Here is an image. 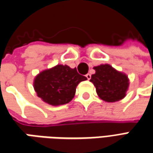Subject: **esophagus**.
Returning <instances> with one entry per match:
<instances>
[{"label": "esophagus", "mask_w": 153, "mask_h": 153, "mask_svg": "<svg viewBox=\"0 0 153 153\" xmlns=\"http://www.w3.org/2000/svg\"><path fill=\"white\" fill-rule=\"evenodd\" d=\"M86 77H87V79L89 80L91 79V74H86Z\"/></svg>", "instance_id": "34e87169"}]
</instances>
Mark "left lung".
Instances as JSON below:
<instances>
[{
	"label": "left lung",
	"instance_id": "1",
	"mask_svg": "<svg viewBox=\"0 0 153 153\" xmlns=\"http://www.w3.org/2000/svg\"><path fill=\"white\" fill-rule=\"evenodd\" d=\"M93 69L96 73L91 75L90 81L96 87L100 99L106 102H116L126 97L130 84L126 74L108 64H101Z\"/></svg>",
	"mask_w": 153,
	"mask_h": 153
}]
</instances>
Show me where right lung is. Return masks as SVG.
Returning <instances> with one entry per match:
<instances>
[{"label":"right lung","instance_id":"obj_1","mask_svg":"<svg viewBox=\"0 0 153 153\" xmlns=\"http://www.w3.org/2000/svg\"><path fill=\"white\" fill-rule=\"evenodd\" d=\"M88 79L67 65H56L39 73L33 86L37 96L53 106L67 104L73 99L78 84Z\"/></svg>","mask_w":153,"mask_h":153}]
</instances>
